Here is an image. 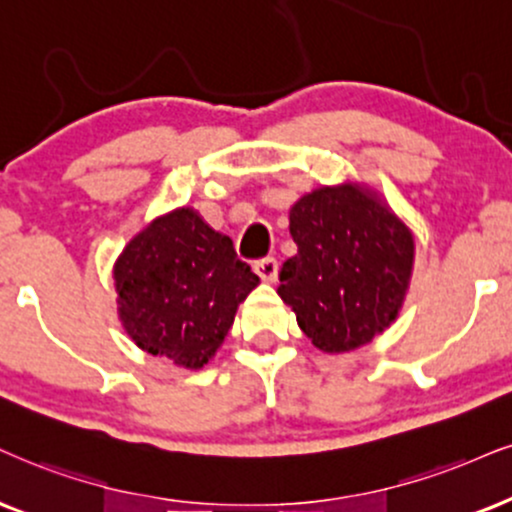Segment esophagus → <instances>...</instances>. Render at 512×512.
I'll use <instances>...</instances> for the list:
<instances>
[{"label":"esophagus","mask_w":512,"mask_h":512,"mask_svg":"<svg viewBox=\"0 0 512 512\" xmlns=\"http://www.w3.org/2000/svg\"><path fill=\"white\" fill-rule=\"evenodd\" d=\"M254 270L258 273V277L266 282H273L277 277V261L273 256H266V258H258L254 263Z\"/></svg>","instance_id":"1"}]
</instances>
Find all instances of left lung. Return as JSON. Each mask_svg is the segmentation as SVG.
Here are the masks:
<instances>
[{"label": "left lung", "instance_id": "obj_1", "mask_svg": "<svg viewBox=\"0 0 512 512\" xmlns=\"http://www.w3.org/2000/svg\"><path fill=\"white\" fill-rule=\"evenodd\" d=\"M299 251L282 263L277 294L320 351L372 342L399 315L413 268V235L356 187H323L289 211Z\"/></svg>", "mask_w": 512, "mask_h": 512}]
</instances>
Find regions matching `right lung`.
Returning <instances> with one entry per match:
<instances>
[{
  "instance_id": "add662e5",
  "label": "right lung",
  "mask_w": 512,
  "mask_h": 512,
  "mask_svg": "<svg viewBox=\"0 0 512 512\" xmlns=\"http://www.w3.org/2000/svg\"><path fill=\"white\" fill-rule=\"evenodd\" d=\"M125 332L151 356L201 368L258 285L232 239L189 208L168 213L125 246L113 268Z\"/></svg>"
}]
</instances>
